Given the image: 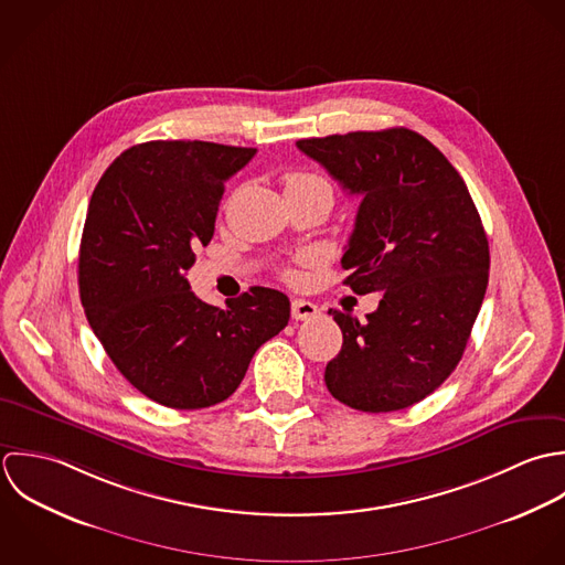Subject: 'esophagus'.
Instances as JSON below:
<instances>
[{
	"label": "esophagus",
	"mask_w": 565,
	"mask_h": 565,
	"mask_svg": "<svg viewBox=\"0 0 565 565\" xmlns=\"http://www.w3.org/2000/svg\"><path fill=\"white\" fill-rule=\"evenodd\" d=\"M319 315V308L310 301H303V299H297L292 301V319L295 321H310Z\"/></svg>",
	"instance_id": "obj_1"
}]
</instances>
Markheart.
<instances>
[{
	"label": "heart",
	"instance_id": "heart-1",
	"mask_svg": "<svg viewBox=\"0 0 565 565\" xmlns=\"http://www.w3.org/2000/svg\"><path fill=\"white\" fill-rule=\"evenodd\" d=\"M284 190L286 196H323L332 203L334 199V190L332 183L317 174V172H308V170H292L284 174ZM288 277L292 279L295 275L288 273Z\"/></svg>",
	"mask_w": 565,
	"mask_h": 565
}]
</instances>
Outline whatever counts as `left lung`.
Here are the masks:
<instances>
[{
  "instance_id": "1",
  "label": "left lung",
  "mask_w": 565,
  "mask_h": 565,
  "mask_svg": "<svg viewBox=\"0 0 565 565\" xmlns=\"http://www.w3.org/2000/svg\"><path fill=\"white\" fill-rule=\"evenodd\" d=\"M349 194L362 196L340 259L355 295L382 292L358 321L330 310L342 349L328 391L362 413L408 408L456 369L489 281V242L446 154L408 128L299 139Z\"/></svg>"
}]
</instances>
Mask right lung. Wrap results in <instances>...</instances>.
I'll return each mask as SVG.
<instances>
[{
	"mask_svg": "<svg viewBox=\"0 0 565 565\" xmlns=\"http://www.w3.org/2000/svg\"><path fill=\"white\" fill-rule=\"evenodd\" d=\"M255 148L146 141L98 181L78 257L81 301L117 371L148 399L196 411L225 402L253 353L290 319L284 292L255 286L225 308L185 273L214 237L225 181Z\"/></svg>",
	"mask_w": 565,
	"mask_h": 565,
	"instance_id": "right-lung-1",
	"label": "right lung"
}]
</instances>
